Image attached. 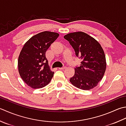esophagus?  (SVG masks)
I'll list each match as a JSON object with an SVG mask.
<instances>
[{
  "instance_id": "esophagus-1",
  "label": "esophagus",
  "mask_w": 126,
  "mask_h": 126,
  "mask_svg": "<svg viewBox=\"0 0 126 126\" xmlns=\"http://www.w3.org/2000/svg\"><path fill=\"white\" fill-rule=\"evenodd\" d=\"M66 66H63V67H62V68H59V69H61V70H64L66 69Z\"/></svg>"
}]
</instances>
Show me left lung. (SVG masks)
Wrapping results in <instances>:
<instances>
[{"instance_id": "obj_1", "label": "left lung", "mask_w": 126, "mask_h": 126, "mask_svg": "<svg viewBox=\"0 0 126 126\" xmlns=\"http://www.w3.org/2000/svg\"><path fill=\"white\" fill-rule=\"evenodd\" d=\"M74 49L76 56L82 60L75 69L70 82L76 87L90 90L102 79L107 67L104 50L93 37L82 32H74L64 36Z\"/></svg>"}]
</instances>
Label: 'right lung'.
Here are the masks:
<instances>
[{
  "instance_id": "right-lung-1",
  "label": "right lung",
  "mask_w": 126,
  "mask_h": 126,
  "mask_svg": "<svg viewBox=\"0 0 126 126\" xmlns=\"http://www.w3.org/2000/svg\"><path fill=\"white\" fill-rule=\"evenodd\" d=\"M60 34L45 31L34 35L24 44L18 59V72L26 84L34 89L48 85L52 78L46 52Z\"/></svg>"
}]
</instances>
